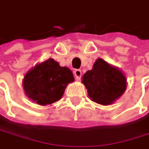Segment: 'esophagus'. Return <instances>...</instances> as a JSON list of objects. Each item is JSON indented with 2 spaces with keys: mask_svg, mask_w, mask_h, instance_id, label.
Segmentation results:
<instances>
[{
  "mask_svg": "<svg viewBox=\"0 0 149 149\" xmlns=\"http://www.w3.org/2000/svg\"><path fill=\"white\" fill-rule=\"evenodd\" d=\"M73 73H74L75 78H76L77 80H79V79L81 78V70H79V69H75L74 72H73Z\"/></svg>",
  "mask_w": 149,
  "mask_h": 149,
  "instance_id": "obj_1",
  "label": "esophagus"
}]
</instances>
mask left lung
I'll return each instance as SVG.
<instances>
[{
	"instance_id": "8db88e82",
	"label": "left lung",
	"mask_w": 149,
	"mask_h": 149,
	"mask_svg": "<svg viewBox=\"0 0 149 149\" xmlns=\"http://www.w3.org/2000/svg\"><path fill=\"white\" fill-rule=\"evenodd\" d=\"M81 82L90 99L101 105H111L124 93L127 78L119 68L97 58L92 70L82 76Z\"/></svg>"
}]
</instances>
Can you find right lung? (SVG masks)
<instances>
[{"label": "right lung", "instance_id": "1", "mask_svg": "<svg viewBox=\"0 0 149 149\" xmlns=\"http://www.w3.org/2000/svg\"><path fill=\"white\" fill-rule=\"evenodd\" d=\"M73 81L74 77L69 68L61 67L54 59L48 58L25 74L22 87L32 102L46 106L60 100L67 86Z\"/></svg>", "mask_w": 149, "mask_h": 149}]
</instances>
